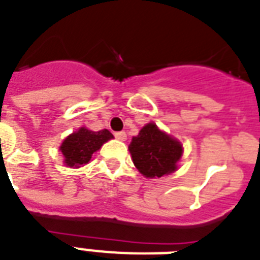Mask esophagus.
<instances>
[{
  "label": "esophagus",
  "mask_w": 260,
  "mask_h": 260,
  "mask_svg": "<svg viewBox=\"0 0 260 260\" xmlns=\"http://www.w3.org/2000/svg\"><path fill=\"white\" fill-rule=\"evenodd\" d=\"M115 137H116L117 140L124 141L126 139V134L125 132H123V131H121V132H115Z\"/></svg>",
  "instance_id": "esophagus-1"
}]
</instances>
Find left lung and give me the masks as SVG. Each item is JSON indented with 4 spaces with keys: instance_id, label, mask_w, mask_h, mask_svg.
<instances>
[{
    "instance_id": "1",
    "label": "left lung",
    "mask_w": 260,
    "mask_h": 260,
    "mask_svg": "<svg viewBox=\"0 0 260 260\" xmlns=\"http://www.w3.org/2000/svg\"><path fill=\"white\" fill-rule=\"evenodd\" d=\"M129 152L137 171L147 178H156L177 171L184 149L180 141L149 123L132 139Z\"/></svg>"
}]
</instances>
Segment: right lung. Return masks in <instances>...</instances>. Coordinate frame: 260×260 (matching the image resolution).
I'll list each match as a JSON object with an SVG mask.
<instances>
[{"label": "right lung", "mask_w": 260, "mask_h": 260, "mask_svg": "<svg viewBox=\"0 0 260 260\" xmlns=\"http://www.w3.org/2000/svg\"><path fill=\"white\" fill-rule=\"evenodd\" d=\"M113 139L108 129L98 132L82 126L76 132L67 136L60 145V152L64 157V164L70 168H79L89 162L92 154L102 148L104 143Z\"/></svg>", "instance_id": "1"}]
</instances>
